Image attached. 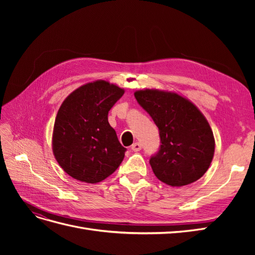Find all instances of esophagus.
I'll return each mask as SVG.
<instances>
[{"instance_id": "34e87169", "label": "esophagus", "mask_w": 255, "mask_h": 255, "mask_svg": "<svg viewBox=\"0 0 255 255\" xmlns=\"http://www.w3.org/2000/svg\"><path fill=\"white\" fill-rule=\"evenodd\" d=\"M130 149H132L134 152L140 151L141 150V144L139 142H135V143H133L132 146H130Z\"/></svg>"}]
</instances>
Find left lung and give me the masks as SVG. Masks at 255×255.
I'll return each instance as SVG.
<instances>
[{"mask_svg":"<svg viewBox=\"0 0 255 255\" xmlns=\"http://www.w3.org/2000/svg\"><path fill=\"white\" fill-rule=\"evenodd\" d=\"M134 96L159 129L160 149L150 159L157 179L182 187L202 177L214 157L215 138L201 111L175 91L142 89Z\"/></svg>","mask_w":255,"mask_h":255,"instance_id":"left-lung-1","label":"left lung"}]
</instances>
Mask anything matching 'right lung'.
I'll use <instances>...</instances> for the list:
<instances>
[{"instance_id":"add662e5","label":"right lung","mask_w":255,"mask_h":255,"mask_svg":"<svg viewBox=\"0 0 255 255\" xmlns=\"http://www.w3.org/2000/svg\"><path fill=\"white\" fill-rule=\"evenodd\" d=\"M125 89L109 81L82 85L57 112L52 134L54 157L73 179L96 184L114 173L126 148L109 123V112Z\"/></svg>"}]
</instances>
